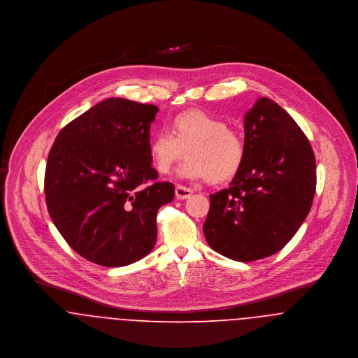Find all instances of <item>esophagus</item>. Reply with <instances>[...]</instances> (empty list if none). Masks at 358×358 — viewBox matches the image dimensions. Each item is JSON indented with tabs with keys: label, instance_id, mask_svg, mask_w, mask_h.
I'll list each match as a JSON object with an SVG mask.
<instances>
[{
	"label": "esophagus",
	"instance_id": "obj_1",
	"mask_svg": "<svg viewBox=\"0 0 358 358\" xmlns=\"http://www.w3.org/2000/svg\"><path fill=\"white\" fill-rule=\"evenodd\" d=\"M194 191L187 188V187H182V185H177L176 187V198L178 200H184V199H189L192 196Z\"/></svg>",
	"mask_w": 358,
	"mask_h": 358
}]
</instances>
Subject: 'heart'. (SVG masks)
Here are the masks:
<instances>
[{"label": "heart", "instance_id": "b5f03b06", "mask_svg": "<svg viewBox=\"0 0 358 358\" xmlns=\"http://www.w3.org/2000/svg\"><path fill=\"white\" fill-rule=\"evenodd\" d=\"M184 151L188 159L178 169L181 177L224 182L241 167L245 147L241 136L225 120L191 110L176 115L170 122V131H158L148 147L150 158L160 174H167Z\"/></svg>", "mask_w": 358, "mask_h": 358}]
</instances>
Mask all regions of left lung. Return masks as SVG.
Instances as JSON below:
<instances>
[{"mask_svg": "<svg viewBox=\"0 0 358 358\" xmlns=\"http://www.w3.org/2000/svg\"><path fill=\"white\" fill-rule=\"evenodd\" d=\"M244 147L229 188L210 195L203 232L218 254L251 262L276 254L303 224L316 192V159L296 122L266 97L244 115Z\"/></svg>", "mask_w": 358, "mask_h": 358, "instance_id": "1", "label": "left lung"}]
</instances>
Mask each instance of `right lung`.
Instances as JSON below:
<instances>
[{
    "label": "right lung",
    "mask_w": 358,
    "mask_h": 358,
    "mask_svg": "<svg viewBox=\"0 0 358 358\" xmlns=\"http://www.w3.org/2000/svg\"><path fill=\"white\" fill-rule=\"evenodd\" d=\"M157 106L107 99L66 124L45 170L49 215L85 259L133 264L157 243V214L174 199L171 182H152L150 129Z\"/></svg>",
    "instance_id": "obj_1"
}]
</instances>
